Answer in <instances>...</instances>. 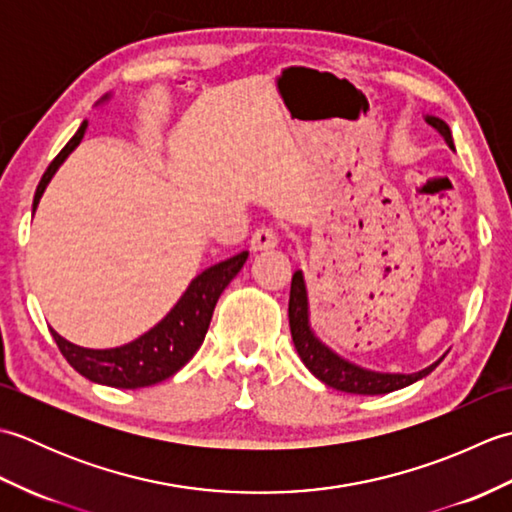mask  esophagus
Returning a JSON list of instances; mask_svg holds the SVG:
<instances>
[{
  "mask_svg": "<svg viewBox=\"0 0 512 512\" xmlns=\"http://www.w3.org/2000/svg\"><path fill=\"white\" fill-rule=\"evenodd\" d=\"M250 246L253 250H266L277 246V231L273 226H259L257 231L250 237Z\"/></svg>",
  "mask_w": 512,
  "mask_h": 512,
  "instance_id": "34e87169",
  "label": "esophagus"
}]
</instances>
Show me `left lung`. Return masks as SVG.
<instances>
[{
	"mask_svg": "<svg viewBox=\"0 0 512 512\" xmlns=\"http://www.w3.org/2000/svg\"><path fill=\"white\" fill-rule=\"evenodd\" d=\"M436 132L447 140V145L453 147V136L449 125L438 116L427 114L424 116ZM288 319H290V334L292 343L297 347V354L301 356L303 365H306L310 372L317 376L321 383L328 387H334L339 391H347V394H363V396H378V394H389V391H396L407 387L416 380L429 376L433 369H436L442 358L429 367L420 369V372L413 374H385V372H372V369L358 367L350 361H345L343 356L330 350L317 334H314L310 325V303H308V290L306 281H303L301 270H295L290 284V301H288Z\"/></svg>",
	"mask_w": 512,
	"mask_h": 512,
	"instance_id": "obj_1",
	"label": "left lung"
}]
</instances>
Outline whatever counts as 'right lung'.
<instances>
[{"label":"right lung","instance_id":"right-lung-1","mask_svg":"<svg viewBox=\"0 0 512 512\" xmlns=\"http://www.w3.org/2000/svg\"><path fill=\"white\" fill-rule=\"evenodd\" d=\"M107 99L110 96L105 94L101 103ZM85 129H88V121L81 123L76 134L70 138V143L59 151V156L50 162V167L41 176V182L35 191V200H32V213L37 211L43 191H46L48 182L63 165V160L79 147L85 136ZM246 259L248 250H242L235 257L224 259V262L202 270L191 281L189 288L184 290V295L178 299L176 306L169 310L167 317L132 343L112 347V350H90V347L65 341L61 334L50 328L52 339L57 341L65 361L81 376L90 378L92 383L118 389L156 385L160 380H167L169 376L176 374L200 350L206 330H209L217 299H220L224 288L242 270Z\"/></svg>","mask_w":512,"mask_h":512}]
</instances>
